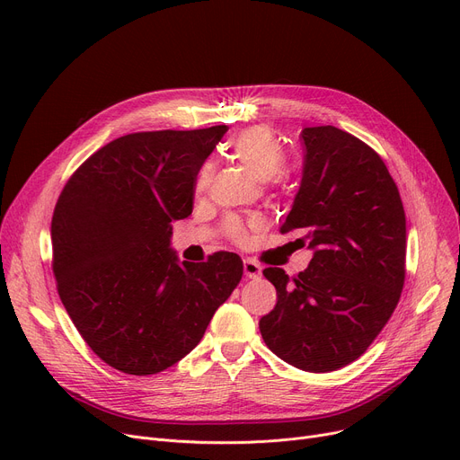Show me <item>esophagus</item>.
Masks as SVG:
<instances>
[{
    "label": "esophagus",
    "instance_id": "esophagus-1",
    "mask_svg": "<svg viewBox=\"0 0 460 460\" xmlns=\"http://www.w3.org/2000/svg\"><path fill=\"white\" fill-rule=\"evenodd\" d=\"M261 274H262L261 264H257V262L252 261V259H246V261H244V276H246L248 279H257V278H261Z\"/></svg>",
    "mask_w": 460,
    "mask_h": 460
}]
</instances>
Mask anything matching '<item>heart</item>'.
<instances>
[{
  "label": "heart",
  "instance_id": "b5f03b06",
  "mask_svg": "<svg viewBox=\"0 0 460 460\" xmlns=\"http://www.w3.org/2000/svg\"><path fill=\"white\" fill-rule=\"evenodd\" d=\"M229 151L236 160L243 162L259 181H272L283 172L285 153L281 149V145L272 136V132L264 127H255L240 132L229 143ZM210 175L212 165L205 164L198 175V186H205ZM227 233L234 240H238V243L246 240V229L238 220H229Z\"/></svg>",
  "mask_w": 460,
  "mask_h": 460
}]
</instances>
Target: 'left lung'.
I'll return each instance as SVG.
<instances>
[{
	"label": "left lung",
	"mask_w": 460,
	"mask_h": 460,
	"mask_svg": "<svg viewBox=\"0 0 460 460\" xmlns=\"http://www.w3.org/2000/svg\"><path fill=\"white\" fill-rule=\"evenodd\" d=\"M300 136L302 181L279 231L300 233L296 243L313 257L293 279L283 269L262 270L278 302L259 330L287 364L328 373L364 354L392 317L404 283L406 217L369 145L330 125Z\"/></svg>",
	"instance_id": "1"
}]
</instances>
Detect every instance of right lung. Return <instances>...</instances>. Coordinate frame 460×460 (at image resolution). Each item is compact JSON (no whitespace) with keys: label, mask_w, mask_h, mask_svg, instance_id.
<instances>
[{"label":"right lung","mask_w":460,"mask_h":460,"mask_svg":"<svg viewBox=\"0 0 460 460\" xmlns=\"http://www.w3.org/2000/svg\"><path fill=\"white\" fill-rule=\"evenodd\" d=\"M227 132L117 137L70 177L52 217L61 302L91 350L128 375L175 366L243 278L236 253L179 261L172 224L193 208L201 165Z\"/></svg>","instance_id":"right-lung-1"}]
</instances>
